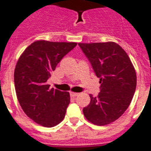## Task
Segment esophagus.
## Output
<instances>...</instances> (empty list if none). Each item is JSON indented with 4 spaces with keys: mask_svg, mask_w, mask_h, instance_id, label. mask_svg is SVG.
I'll return each instance as SVG.
<instances>
[{
    "mask_svg": "<svg viewBox=\"0 0 151 151\" xmlns=\"http://www.w3.org/2000/svg\"><path fill=\"white\" fill-rule=\"evenodd\" d=\"M70 95H71V97H75V96H77L79 95V93H77V92H71Z\"/></svg>",
    "mask_w": 151,
    "mask_h": 151,
    "instance_id": "34e87169",
    "label": "esophagus"
}]
</instances>
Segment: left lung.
<instances>
[{"instance_id": "8db88e82", "label": "left lung", "mask_w": 151, "mask_h": 151, "mask_svg": "<svg viewBox=\"0 0 151 151\" xmlns=\"http://www.w3.org/2000/svg\"><path fill=\"white\" fill-rule=\"evenodd\" d=\"M100 78L101 92L90 94V103L83 108L86 119L96 125L115 122L128 109L137 86L134 67L125 50L114 42L79 43Z\"/></svg>"}]
</instances>
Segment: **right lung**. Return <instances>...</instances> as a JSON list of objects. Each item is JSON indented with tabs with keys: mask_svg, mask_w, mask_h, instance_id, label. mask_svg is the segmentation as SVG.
Returning a JSON list of instances; mask_svg holds the SVG:
<instances>
[{
	"mask_svg": "<svg viewBox=\"0 0 151 151\" xmlns=\"http://www.w3.org/2000/svg\"><path fill=\"white\" fill-rule=\"evenodd\" d=\"M76 42L38 40L24 50L14 70V85L21 107L35 122L54 127L64 118L70 103L68 92L50 88L47 80Z\"/></svg>",
	"mask_w": 151,
	"mask_h": 151,
	"instance_id": "right-lung-1",
	"label": "right lung"
}]
</instances>
